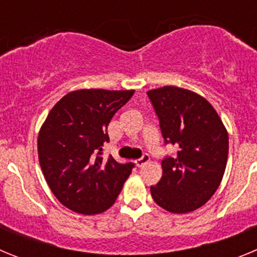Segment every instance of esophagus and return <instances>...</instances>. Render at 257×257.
I'll return each mask as SVG.
<instances>
[{
	"label": "esophagus",
	"mask_w": 257,
	"mask_h": 257,
	"mask_svg": "<svg viewBox=\"0 0 257 257\" xmlns=\"http://www.w3.org/2000/svg\"><path fill=\"white\" fill-rule=\"evenodd\" d=\"M149 161H151V158H149L148 154H144V156L142 157V158H138V160H135V165L138 166V167H142L143 165H145V163H148Z\"/></svg>",
	"instance_id": "1"
}]
</instances>
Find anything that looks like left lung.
<instances>
[{
  "label": "left lung",
  "mask_w": 257,
  "mask_h": 257,
  "mask_svg": "<svg viewBox=\"0 0 257 257\" xmlns=\"http://www.w3.org/2000/svg\"><path fill=\"white\" fill-rule=\"evenodd\" d=\"M163 139L178 156L162 161V178L151 187L160 207L188 213L207 203L222 180L229 151L228 131L205 97L176 86L149 90Z\"/></svg>",
  "instance_id": "1"
}]
</instances>
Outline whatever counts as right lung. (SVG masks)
Segmentation results:
<instances>
[{
    "label": "right lung",
    "mask_w": 257,
    "mask_h": 257,
    "mask_svg": "<svg viewBox=\"0 0 257 257\" xmlns=\"http://www.w3.org/2000/svg\"><path fill=\"white\" fill-rule=\"evenodd\" d=\"M135 90L82 88L52 106L38 133L37 149L47 185L61 205L82 215L112 207L133 163L101 156L106 128Z\"/></svg>",
    "instance_id": "obj_1"
}]
</instances>
